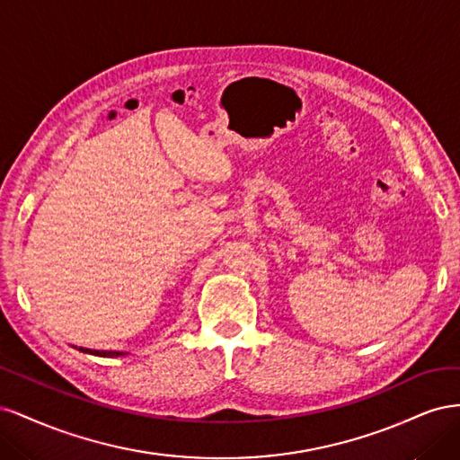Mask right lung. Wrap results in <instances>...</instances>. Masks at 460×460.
Listing matches in <instances>:
<instances>
[{
	"instance_id": "add662e5",
	"label": "right lung",
	"mask_w": 460,
	"mask_h": 460,
	"mask_svg": "<svg viewBox=\"0 0 460 460\" xmlns=\"http://www.w3.org/2000/svg\"><path fill=\"white\" fill-rule=\"evenodd\" d=\"M82 353H90V355H97V357H122L127 353H120V351H92V349H84V347H80Z\"/></svg>"
}]
</instances>
